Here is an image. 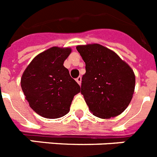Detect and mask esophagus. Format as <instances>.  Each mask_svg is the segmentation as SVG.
<instances>
[{
  "label": "esophagus",
  "mask_w": 157,
  "mask_h": 157,
  "mask_svg": "<svg viewBox=\"0 0 157 157\" xmlns=\"http://www.w3.org/2000/svg\"><path fill=\"white\" fill-rule=\"evenodd\" d=\"M76 82H77V83H78L79 85H80V86H81V76H78V77H77V78L76 79Z\"/></svg>",
  "instance_id": "esophagus-1"
}]
</instances>
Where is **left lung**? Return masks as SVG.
I'll list each match as a JSON object with an SVG mask.
<instances>
[{"label":"left lung","mask_w":157,"mask_h":157,"mask_svg":"<svg viewBox=\"0 0 157 157\" xmlns=\"http://www.w3.org/2000/svg\"><path fill=\"white\" fill-rule=\"evenodd\" d=\"M86 63L81 94L95 117L109 119L121 114L134 92L133 69L114 51L99 44L77 45Z\"/></svg>","instance_id":"1"}]
</instances>
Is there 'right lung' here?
<instances>
[{"label":"right lung","instance_id":"obj_1","mask_svg":"<svg viewBox=\"0 0 157 157\" xmlns=\"http://www.w3.org/2000/svg\"><path fill=\"white\" fill-rule=\"evenodd\" d=\"M71 48L54 46L40 53L26 67L21 87L29 106L38 115L56 119L70 111L74 96L81 87L63 66Z\"/></svg>","mask_w":157,"mask_h":157}]
</instances>
